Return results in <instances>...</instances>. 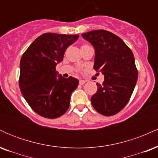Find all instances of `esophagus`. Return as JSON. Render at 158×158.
Returning a JSON list of instances; mask_svg holds the SVG:
<instances>
[{
	"label": "esophagus",
	"mask_w": 158,
	"mask_h": 158,
	"mask_svg": "<svg viewBox=\"0 0 158 158\" xmlns=\"http://www.w3.org/2000/svg\"><path fill=\"white\" fill-rule=\"evenodd\" d=\"M85 82H86V80H83V79H80L79 80V84L80 85H84Z\"/></svg>",
	"instance_id": "1"
}]
</instances>
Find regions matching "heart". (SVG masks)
<instances>
[{
    "mask_svg": "<svg viewBox=\"0 0 158 158\" xmlns=\"http://www.w3.org/2000/svg\"><path fill=\"white\" fill-rule=\"evenodd\" d=\"M83 46H88V45H86V44H85V45H83Z\"/></svg>",
    "mask_w": 158,
    "mask_h": 158,
    "instance_id": "1",
    "label": "heart"
}]
</instances>
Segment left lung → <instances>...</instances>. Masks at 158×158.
Instances as JSON below:
<instances>
[{
    "mask_svg": "<svg viewBox=\"0 0 158 158\" xmlns=\"http://www.w3.org/2000/svg\"><path fill=\"white\" fill-rule=\"evenodd\" d=\"M81 36L94 48V68L105 78L102 85L97 83V92L90 99L92 106L102 115H114L126 106L137 83L138 72L133 52L120 38L106 30H93Z\"/></svg>",
    "mask_w": 158,
    "mask_h": 158,
    "instance_id": "obj_1",
    "label": "left lung"
}]
</instances>
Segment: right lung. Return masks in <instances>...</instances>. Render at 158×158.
Listing matches in <instances>:
<instances>
[{"instance_id": "add662e5", "label": "right lung", "mask_w": 158, "mask_h": 158, "mask_svg": "<svg viewBox=\"0 0 158 158\" xmlns=\"http://www.w3.org/2000/svg\"><path fill=\"white\" fill-rule=\"evenodd\" d=\"M79 35L44 33L38 37L20 61L19 87L34 111L46 118L61 117L70 106L71 94L79 80L61 77L56 67L63 60L66 49Z\"/></svg>"}]
</instances>
